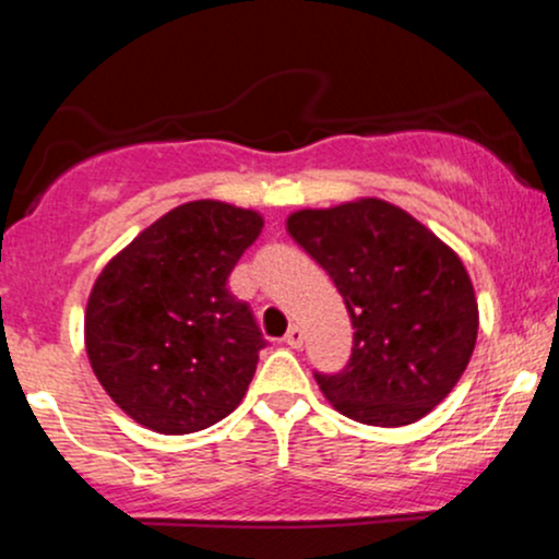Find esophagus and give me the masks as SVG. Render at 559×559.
I'll return each instance as SVG.
<instances>
[{
    "label": "esophagus",
    "mask_w": 559,
    "mask_h": 559,
    "mask_svg": "<svg viewBox=\"0 0 559 559\" xmlns=\"http://www.w3.org/2000/svg\"><path fill=\"white\" fill-rule=\"evenodd\" d=\"M284 342L292 346V349H299L301 344H305V333H301V329L299 325H292V329L286 331V336H284Z\"/></svg>",
    "instance_id": "obj_1"
}]
</instances>
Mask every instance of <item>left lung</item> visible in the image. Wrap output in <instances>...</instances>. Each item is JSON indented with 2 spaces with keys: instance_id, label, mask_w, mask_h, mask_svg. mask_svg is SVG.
Listing matches in <instances>:
<instances>
[{
  "instance_id": "8db88e82",
  "label": "left lung",
  "mask_w": 559,
  "mask_h": 559,
  "mask_svg": "<svg viewBox=\"0 0 559 559\" xmlns=\"http://www.w3.org/2000/svg\"><path fill=\"white\" fill-rule=\"evenodd\" d=\"M286 230L331 275L349 312V362L316 381L333 407L365 426L420 420L467 368L478 305L457 254L383 199L301 210Z\"/></svg>"
}]
</instances>
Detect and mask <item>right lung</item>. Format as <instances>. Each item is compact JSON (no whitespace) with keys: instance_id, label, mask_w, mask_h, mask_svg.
I'll list each match as a JSON object with an SVG mask.
<instances>
[{"instance_id":"add662e5","label":"right lung","mask_w":559,"mask_h":559,"mask_svg":"<svg viewBox=\"0 0 559 559\" xmlns=\"http://www.w3.org/2000/svg\"><path fill=\"white\" fill-rule=\"evenodd\" d=\"M262 230L252 210L181 204L107 262L86 305V352L112 402L157 433H194L239 407L265 349L228 275Z\"/></svg>"}]
</instances>
